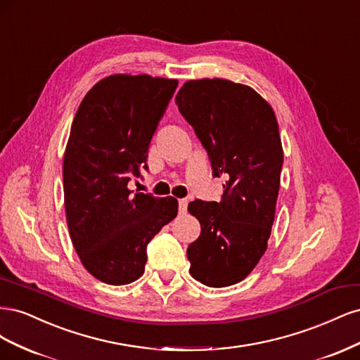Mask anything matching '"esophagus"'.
Wrapping results in <instances>:
<instances>
[{"mask_svg":"<svg viewBox=\"0 0 360 360\" xmlns=\"http://www.w3.org/2000/svg\"><path fill=\"white\" fill-rule=\"evenodd\" d=\"M186 210H188V200L186 198L179 200V212L180 213H186Z\"/></svg>","mask_w":360,"mask_h":360,"instance_id":"1","label":"esophagus"}]
</instances>
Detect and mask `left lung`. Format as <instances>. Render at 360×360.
<instances>
[{
	"label": "left lung",
	"instance_id": "obj_1",
	"mask_svg": "<svg viewBox=\"0 0 360 360\" xmlns=\"http://www.w3.org/2000/svg\"><path fill=\"white\" fill-rule=\"evenodd\" d=\"M176 103L207 150L213 176L228 177L221 202L188 207L201 224L188 248L189 271L207 287L233 285L258 264L275 221L284 162L276 117L250 86L219 78L184 82Z\"/></svg>",
	"mask_w": 360,
	"mask_h": 360
}]
</instances>
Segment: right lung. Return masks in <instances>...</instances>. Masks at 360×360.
Masks as SVG:
<instances>
[{
	"mask_svg": "<svg viewBox=\"0 0 360 360\" xmlns=\"http://www.w3.org/2000/svg\"><path fill=\"white\" fill-rule=\"evenodd\" d=\"M177 79L111 75L85 94L63 160L64 205L81 263L105 284L144 274L147 245L177 216L176 198L129 191L148 169L147 153Z\"/></svg>",
	"mask_w": 360,
	"mask_h": 360,
	"instance_id": "right-lung-1",
	"label": "right lung"
}]
</instances>
